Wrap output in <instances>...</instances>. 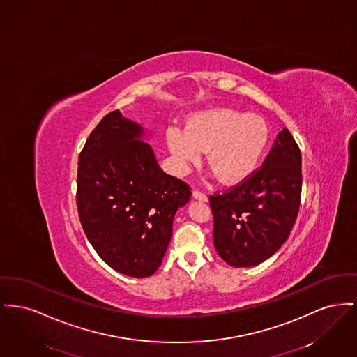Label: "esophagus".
Here are the masks:
<instances>
[{"mask_svg": "<svg viewBox=\"0 0 357 357\" xmlns=\"http://www.w3.org/2000/svg\"><path fill=\"white\" fill-rule=\"evenodd\" d=\"M192 197L195 198V199H198V201H204L206 202L207 201V195L202 192V191H199V190H194L192 191Z\"/></svg>", "mask_w": 357, "mask_h": 357, "instance_id": "obj_1", "label": "esophagus"}]
</instances>
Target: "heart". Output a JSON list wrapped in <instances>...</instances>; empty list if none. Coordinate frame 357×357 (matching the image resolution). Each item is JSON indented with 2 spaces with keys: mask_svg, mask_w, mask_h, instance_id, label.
Masks as SVG:
<instances>
[{
  "mask_svg": "<svg viewBox=\"0 0 357 357\" xmlns=\"http://www.w3.org/2000/svg\"><path fill=\"white\" fill-rule=\"evenodd\" d=\"M269 139L265 120L231 108L197 112L185 128L172 126L166 134L178 170L186 172L207 151V165L227 185L239 183L257 170Z\"/></svg>",
  "mask_w": 357,
  "mask_h": 357,
  "instance_id": "b5f03b06",
  "label": "heart"
}]
</instances>
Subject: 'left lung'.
Listing matches in <instances>:
<instances>
[{
	"label": "left lung",
	"mask_w": 357,
	"mask_h": 357,
	"mask_svg": "<svg viewBox=\"0 0 357 357\" xmlns=\"http://www.w3.org/2000/svg\"><path fill=\"white\" fill-rule=\"evenodd\" d=\"M301 187V153L282 128L259 170L239 186L208 198L213 241L222 259L234 268H249L272 257L296 222Z\"/></svg>",
	"instance_id": "left-lung-1"
}]
</instances>
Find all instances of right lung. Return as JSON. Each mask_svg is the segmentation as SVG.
Here are the masks:
<instances>
[{"mask_svg":"<svg viewBox=\"0 0 357 357\" xmlns=\"http://www.w3.org/2000/svg\"><path fill=\"white\" fill-rule=\"evenodd\" d=\"M143 126L109 112L79 156L77 210L85 236L116 272L143 278L162 264L179 207L191 197L162 170Z\"/></svg>","mask_w":357,"mask_h":357,"instance_id":"1","label":"right lung"}]
</instances>
